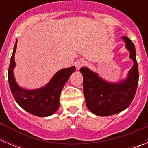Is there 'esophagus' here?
<instances>
[{"label":"esophagus","instance_id":"esophagus-1","mask_svg":"<svg viewBox=\"0 0 148 148\" xmlns=\"http://www.w3.org/2000/svg\"><path fill=\"white\" fill-rule=\"evenodd\" d=\"M85 65L86 61L83 59H78L75 62V67L77 68V70H79L80 68H82L84 66H85Z\"/></svg>","mask_w":148,"mask_h":148}]
</instances>
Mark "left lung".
Segmentation results:
<instances>
[{
  "instance_id": "obj_1",
  "label": "left lung",
  "mask_w": 148,
  "mask_h": 148,
  "mask_svg": "<svg viewBox=\"0 0 148 148\" xmlns=\"http://www.w3.org/2000/svg\"><path fill=\"white\" fill-rule=\"evenodd\" d=\"M126 47L130 51L133 66L126 80L118 84L105 82L87 67H82L83 91L87 107L99 116H109L127 108L135 96L138 84V69L134 44L129 38L123 36Z\"/></svg>"
}]
</instances>
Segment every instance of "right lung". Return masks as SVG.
<instances>
[{
	"label": "right lung",
	"instance_id": "right-lung-1",
	"mask_svg": "<svg viewBox=\"0 0 148 148\" xmlns=\"http://www.w3.org/2000/svg\"><path fill=\"white\" fill-rule=\"evenodd\" d=\"M17 40L13 49L8 70V81L13 97L16 102L28 113L40 117L53 115L59 108V99L61 90L73 72L75 66L59 70L53 76L47 85L35 90H26L17 84L13 75V68L15 65V56Z\"/></svg>",
	"mask_w": 148,
	"mask_h": 148
}]
</instances>
